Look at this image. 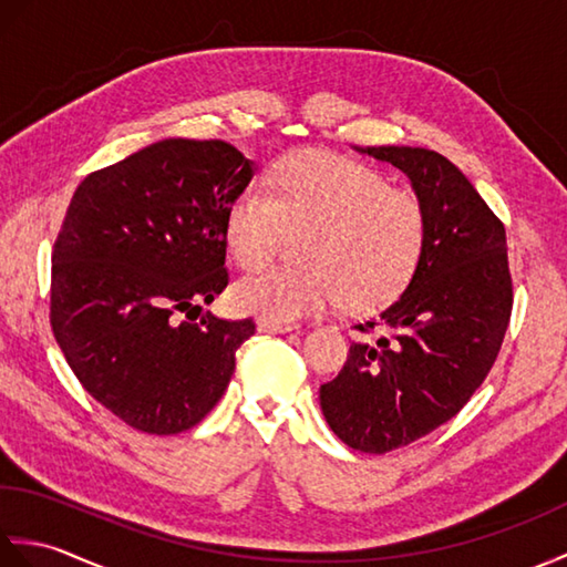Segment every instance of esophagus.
<instances>
[{
	"label": "esophagus",
	"mask_w": 567,
	"mask_h": 567,
	"mask_svg": "<svg viewBox=\"0 0 567 567\" xmlns=\"http://www.w3.org/2000/svg\"><path fill=\"white\" fill-rule=\"evenodd\" d=\"M258 331L260 333H290V331H295V323H277V321L260 319Z\"/></svg>",
	"instance_id": "34e87169"
}]
</instances>
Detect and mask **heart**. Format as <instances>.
<instances>
[{
	"label": "heart",
	"mask_w": 567,
	"mask_h": 567,
	"mask_svg": "<svg viewBox=\"0 0 567 567\" xmlns=\"http://www.w3.org/2000/svg\"><path fill=\"white\" fill-rule=\"evenodd\" d=\"M302 268H268L234 287L238 311L290 323L341 302L368 311L412 280L426 244V216L412 192L382 173L329 153L285 161L272 195L246 187L226 214V246L244 270L262 268L287 234H305Z\"/></svg>",
	"instance_id": "b5f03b06"
}]
</instances>
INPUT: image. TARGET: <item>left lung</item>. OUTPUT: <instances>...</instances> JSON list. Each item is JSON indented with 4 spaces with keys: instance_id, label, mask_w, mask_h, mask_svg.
<instances>
[{
    "instance_id": "1",
    "label": "left lung",
    "mask_w": 567,
    "mask_h": 567,
    "mask_svg": "<svg viewBox=\"0 0 567 567\" xmlns=\"http://www.w3.org/2000/svg\"><path fill=\"white\" fill-rule=\"evenodd\" d=\"M402 171L426 216V244L406 290L358 323L343 370L319 388L321 412L348 449L388 453L453 419L495 363L512 315L507 234L473 183L429 148L368 146Z\"/></svg>"
}]
</instances>
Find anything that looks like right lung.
Masks as SVG:
<instances>
[{
	"mask_svg": "<svg viewBox=\"0 0 567 567\" xmlns=\"http://www.w3.org/2000/svg\"><path fill=\"white\" fill-rule=\"evenodd\" d=\"M256 163L163 138L87 175L53 248L51 327L82 388L128 426L187 431L221 400L250 319H216L226 214Z\"/></svg>",
	"mask_w": 567,
	"mask_h": 567,
	"instance_id": "obj_1",
	"label": "right lung"
}]
</instances>
